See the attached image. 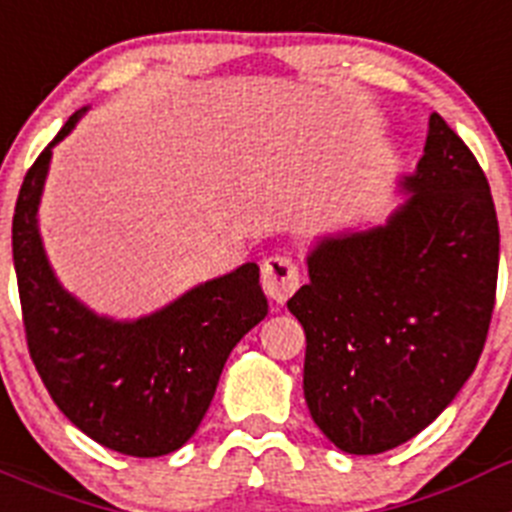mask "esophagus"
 <instances>
[{
	"instance_id": "34e87169",
	"label": "esophagus",
	"mask_w": 512,
	"mask_h": 512,
	"mask_svg": "<svg viewBox=\"0 0 512 512\" xmlns=\"http://www.w3.org/2000/svg\"><path fill=\"white\" fill-rule=\"evenodd\" d=\"M261 287L274 302H287L300 287V266L289 256H269L261 264Z\"/></svg>"
}]
</instances>
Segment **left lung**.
<instances>
[{"label": "left lung", "instance_id": "8db88e82", "mask_svg": "<svg viewBox=\"0 0 512 512\" xmlns=\"http://www.w3.org/2000/svg\"><path fill=\"white\" fill-rule=\"evenodd\" d=\"M384 225L323 235L287 302L305 328L312 420L346 454L418 436L459 395L485 348L500 228L485 171L433 112L423 158Z\"/></svg>", "mask_w": 512, "mask_h": 512}]
</instances>
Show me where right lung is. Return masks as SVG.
Returning a JSON list of instances; mask_svg holds the SVG:
<instances>
[{
    "mask_svg": "<svg viewBox=\"0 0 512 512\" xmlns=\"http://www.w3.org/2000/svg\"><path fill=\"white\" fill-rule=\"evenodd\" d=\"M84 112L76 110L30 166L12 217L27 348L48 395L81 433L151 459L194 436L230 351L266 318L269 302L251 261L138 320L97 315L61 287L45 256L38 207L53 148Z\"/></svg>",
    "mask_w": 512,
    "mask_h": 512,
    "instance_id": "add662e5",
    "label": "right lung"
}]
</instances>
